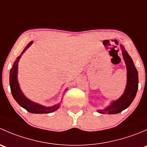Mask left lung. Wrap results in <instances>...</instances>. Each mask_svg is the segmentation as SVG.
I'll return each instance as SVG.
<instances>
[{"label":"left lung","mask_w":147,"mask_h":147,"mask_svg":"<svg viewBox=\"0 0 147 147\" xmlns=\"http://www.w3.org/2000/svg\"><path fill=\"white\" fill-rule=\"evenodd\" d=\"M122 57L127 67V84L122 95L117 100L111 102L107 107L102 109H97L100 114L115 115L127 109L134 100L138 90V72L132 59L126 51L124 47L120 45Z\"/></svg>","instance_id":"8db88e82"}]
</instances>
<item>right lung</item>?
Instances as JSON below:
<instances>
[{
	"instance_id": "1",
	"label": "right lung",
	"mask_w": 147,
	"mask_h": 147,
	"mask_svg": "<svg viewBox=\"0 0 147 147\" xmlns=\"http://www.w3.org/2000/svg\"><path fill=\"white\" fill-rule=\"evenodd\" d=\"M32 41H30L29 43L28 44L27 46L25 47L23 51L22 52L21 54L16 58L15 62L13 63V67H12L10 71V90H11L12 95H13V98L16 100V101L19 104L20 106L26 109L28 112H30V113L33 114H47L51 113V112H55L59 109L60 107V105L62 103L61 101L59 103L56 104V105H53L51 107H46L44 105H40V104L36 103L31 101L30 100L26 97L23 92H22L21 89L20 87V84H19L18 80V63L20 60V57H21L22 55L26 52L28 47H30L32 44ZM67 91V89L65 90V92ZM65 94V92H64Z\"/></svg>"
}]
</instances>
